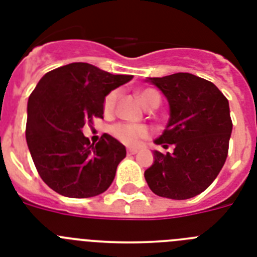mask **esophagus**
<instances>
[{
    "mask_svg": "<svg viewBox=\"0 0 257 257\" xmlns=\"http://www.w3.org/2000/svg\"><path fill=\"white\" fill-rule=\"evenodd\" d=\"M137 152H139V149H135V148L128 149V154H136Z\"/></svg>",
    "mask_w": 257,
    "mask_h": 257,
    "instance_id": "esophagus-1",
    "label": "esophagus"
}]
</instances>
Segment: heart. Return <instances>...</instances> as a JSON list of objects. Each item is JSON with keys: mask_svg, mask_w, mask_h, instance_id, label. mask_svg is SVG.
I'll return each instance as SVG.
<instances>
[{"mask_svg": "<svg viewBox=\"0 0 257 257\" xmlns=\"http://www.w3.org/2000/svg\"><path fill=\"white\" fill-rule=\"evenodd\" d=\"M137 94H139V98L141 99L144 105H146L148 108H150L153 105H159V103H161V96L154 88H142ZM117 98V90H112L104 96V99H103V112L105 115L113 113ZM109 132L116 140H118L126 146L140 145L144 140L149 139L152 136V129L146 125L128 124V122H117V124L112 125Z\"/></svg>", "mask_w": 257, "mask_h": 257, "instance_id": "1", "label": "heart"}]
</instances>
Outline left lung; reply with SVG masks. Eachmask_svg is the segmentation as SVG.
<instances>
[{
  "mask_svg": "<svg viewBox=\"0 0 257 257\" xmlns=\"http://www.w3.org/2000/svg\"><path fill=\"white\" fill-rule=\"evenodd\" d=\"M170 103V120L145 179L155 195L187 200L205 191L225 165L232 131L228 100L218 87L189 73L149 78Z\"/></svg>",
  "mask_w": 257,
  "mask_h": 257,
  "instance_id": "1",
  "label": "left lung"
}]
</instances>
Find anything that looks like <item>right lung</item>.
Wrapping results in <instances>:
<instances>
[{"label": "right lung", "instance_id": "obj_1", "mask_svg": "<svg viewBox=\"0 0 257 257\" xmlns=\"http://www.w3.org/2000/svg\"><path fill=\"white\" fill-rule=\"evenodd\" d=\"M132 75L111 74L86 62L53 69L43 77L27 104L26 140L43 182L72 198L98 196L113 182L126 155L122 144L104 133L95 145L82 128L103 118V99Z\"/></svg>", "mask_w": 257, "mask_h": 257}]
</instances>
